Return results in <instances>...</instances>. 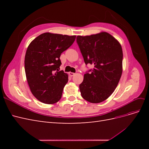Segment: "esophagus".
Masks as SVG:
<instances>
[{"label":"esophagus","instance_id":"1","mask_svg":"<svg viewBox=\"0 0 149 149\" xmlns=\"http://www.w3.org/2000/svg\"><path fill=\"white\" fill-rule=\"evenodd\" d=\"M74 74H75V73H72V72H70V73H69V75L70 76H73Z\"/></svg>","mask_w":149,"mask_h":149}]
</instances>
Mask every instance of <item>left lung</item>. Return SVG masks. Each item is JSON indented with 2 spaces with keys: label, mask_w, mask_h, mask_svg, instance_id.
<instances>
[{
  "label": "left lung",
  "mask_w": 149,
  "mask_h": 149,
  "mask_svg": "<svg viewBox=\"0 0 149 149\" xmlns=\"http://www.w3.org/2000/svg\"><path fill=\"white\" fill-rule=\"evenodd\" d=\"M76 42L86 65H94L84 75L79 89L83 99L100 103L114 91L123 73V53L120 44L107 32L78 36Z\"/></svg>",
  "instance_id": "obj_1"
}]
</instances>
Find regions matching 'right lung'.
I'll return each instance as SVG.
<instances>
[{"instance_id":"obj_1","label":"right lung","mask_w":149,"mask_h":149,"mask_svg":"<svg viewBox=\"0 0 149 149\" xmlns=\"http://www.w3.org/2000/svg\"><path fill=\"white\" fill-rule=\"evenodd\" d=\"M75 38V35L44 33L30 43L25 56V71L30 91L40 102L51 104L61 99L68 76L59 71L60 57Z\"/></svg>"}]
</instances>
